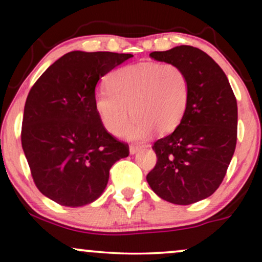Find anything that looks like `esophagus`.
<instances>
[{
  "label": "esophagus",
  "instance_id": "obj_1",
  "mask_svg": "<svg viewBox=\"0 0 262 262\" xmlns=\"http://www.w3.org/2000/svg\"><path fill=\"white\" fill-rule=\"evenodd\" d=\"M142 148H144V145H131L130 146V154L134 155V154L138 152L139 150H142Z\"/></svg>",
  "mask_w": 262,
  "mask_h": 262
}]
</instances>
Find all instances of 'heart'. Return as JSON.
Wrapping results in <instances>:
<instances>
[{
    "label": "heart",
    "instance_id": "b5f03b06",
    "mask_svg": "<svg viewBox=\"0 0 262 262\" xmlns=\"http://www.w3.org/2000/svg\"><path fill=\"white\" fill-rule=\"evenodd\" d=\"M188 102L187 74L171 63L118 68L107 77V89H100L94 96V108L110 134L123 135L132 113L135 120L126 132L130 139L145 138L154 130L161 135L174 131Z\"/></svg>",
    "mask_w": 262,
    "mask_h": 262
}]
</instances>
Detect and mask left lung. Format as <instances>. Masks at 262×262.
<instances>
[{"label": "left lung", "mask_w": 262, "mask_h": 262, "mask_svg": "<svg viewBox=\"0 0 262 262\" xmlns=\"http://www.w3.org/2000/svg\"><path fill=\"white\" fill-rule=\"evenodd\" d=\"M151 58L177 64L189 80V102L180 125L152 149L157 162L146 181L160 198L189 205L213 194L237 141V102L227 75L202 50L180 45Z\"/></svg>", "instance_id": "8db88e82"}]
</instances>
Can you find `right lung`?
I'll return each instance as SVG.
<instances>
[{"label":"right lung","instance_id":"add662e5","mask_svg":"<svg viewBox=\"0 0 262 262\" xmlns=\"http://www.w3.org/2000/svg\"><path fill=\"white\" fill-rule=\"evenodd\" d=\"M130 53L73 51L56 60L31 88L21 144L37 188L63 206L91 204L102 194L110 169L128 156L127 143L103 126L95 87Z\"/></svg>","mask_w":262,"mask_h":262}]
</instances>
